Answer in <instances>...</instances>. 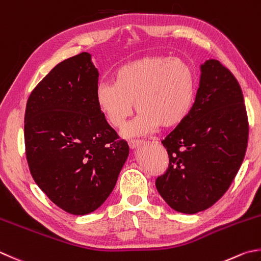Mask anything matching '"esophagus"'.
Wrapping results in <instances>:
<instances>
[{
    "label": "esophagus",
    "instance_id": "obj_1",
    "mask_svg": "<svg viewBox=\"0 0 261 261\" xmlns=\"http://www.w3.org/2000/svg\"><path fill=\"white\" fill-rule=\"evenodd\" d=\"M143 143H144V142L142 140H130L128 142V145H129L130 149H136V147L141 146Z\"/></svg>",
    "mask_w": 261,
    "mask_h": 261
}]
</instances>
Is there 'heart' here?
<instances>
[{
  "mask_svg": "<svg viewBox=\"0 0 261 261\" xmlns=\"http://www.w3.org/2000/svg\"><path fill=\"white\" fill-rule=\"evenodd\" d=\"M195 93V71L188 61L149 56L118 68L114 84H99L95 103L115 128H122L136 108L140 114L125 129V135L141 136L159 126L173 128L180 125L193 108Z\"/></svg>",
  "mask_w": 261,
  "mask_h": 261,
  "instance_id": "1",
  "label": "heart"
}]
</instances>
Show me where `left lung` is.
Returning <instances> with one entry per match:
<instances>
[{"label":"left lung","instance_id":"8db88e82","mask_svg":"<svg viewBox=\"0 0 261 261\" xmlns=\"http://www.w3.org/2000/svg\"><path fill=\"white\" fill-rule=\"evenodd\" d=\"M242 90L215 59L201 65L200 85L188 118L166 136L168 169L155 180L171 209L193 215L222 198L237 176L248 145Z\"/></svg>","mask_w":261,"mask_h":261}]
</instances>
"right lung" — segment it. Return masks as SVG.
I'll return each mask as SVG.
<instances>
[{"label":"right lung","instance_id":"1","mask_svg":"<svg viewBox=\"0 0 261 261\" xmlns=\"http://www.w3.org/2000/svg\"><path fill=\"white\" fill-rule=\"evenodd\" d=\"M99 71L83 52L38 83L24 112V145L35 183L71 215L93 213L117 183L129 146L97 109Z\"/></svg>","mask_w":261,"mask_h":261}]
</instances>
